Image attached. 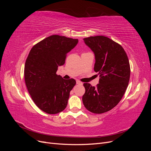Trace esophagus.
Segmentation results:
<instances>
[{
	"instance_id": "34e87169",
	"label": "esophagus",
	"mask_w": 151,
	"mask_h": 151,
	"mask_svg": "<svg viewBox=\"0 0 151 151\" xmlns=\"http://www.w3.org/2000/svg\"><path fill=\"white\" fill-rule=\"evenodd\" d=\"M76 84H79V85H83V83H82V82H81L80 81H76Z\"/></svg>"
}]
</instances>
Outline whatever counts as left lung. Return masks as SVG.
<instances>
[{
    "label": "left lung",
    "mask_w": 151,
    "mask_h": 151,
    "mask_svg": "<svg viewBox=\"0 0 151 151\" xmlns=\"http://www.w3.org/2000/svg\"><path fill=\"white\" fill-rule=\"evenodd\" d=\"M84 40L94 53V70L100 79L96 87L84 83L83 102L89 111L101 114L116 106L125 94L130 76L129 60L121 45L106 36H90Z\"/></svg>",
    "instance_id": "1"
}]
</instances>
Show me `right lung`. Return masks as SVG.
Listing matches in <instances>:
<instances>
[{"label":"right lung","mask_w":151,"mask_h":151,"mask_svg":"<svg viewBox=\"0 0 151 151\" xmlns=\"http://www.w3.org/2000/svg\"><path fill=\"white\" fill-rule=\"evenodd\" d=\"M78 40L52 35L35 45L24 66V79L28 92L41 110L48 114L62 111L68 103L74 79H63L56 72L65 63L67 54Z\"/></svg>","instance_id":"obj_1"}]
</instances>
